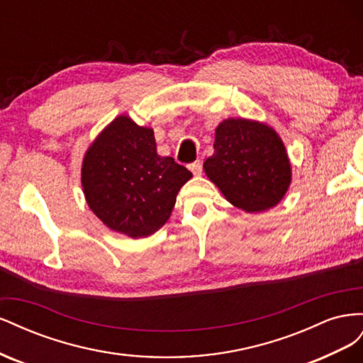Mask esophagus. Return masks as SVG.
Here are the masks:
<instances>
[{"mask_svg":"<svg viewBox=\"0 0 363 363\" xmlns=\"http://www.w3.org/2000/svg\"><path fill=\"white\" fill-rule=\"evenodd\" d=\"M189 169L192 171L194 175H201V172H203V162L201 160H196V162L191 163L189 164Z\"/></svg>","mask_w":363,"mask_h":363,"instance_id":"esophagus-1","label":"esophagus"}]
</instances>
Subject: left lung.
Returning <instances> with one entry per match:
<instances>
[{
    "label": "left lung",
    "instance_id": "left-lung-1",
    "mask_svg": "<svg viewBox=\"0 0 363 363\" xmlns=\"http://www.w3.org/2000/svg\"><path fill=\"white\" fill-rule=\"evenodd\" d=\"M213 148L204 171L230 203L250 213L279 204L292 172L276 130L259 121L230 118L216 127Z\"/></svg>",
    "mask_w": 363,
    "mask_h": 363
}]
</instances>
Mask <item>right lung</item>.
I'll use <instances>...</instances> for the list:
<instances>
[{
    "instance_id": "right-lung-1",
    "label": "right lung",
    "mask_w": 363,
    "mask_h": 363,
    "mask_svg": "<svg viewBox=\"0 0 363 363\" xmlns=\"http://www.w3.org/2000/svg\"><path fill=\"white\" fill-rule=\"evenodd\" d=\"M192 172L157 155L152 128L121 115L87 148L82 184L87 206L113 232L147 238L168 221Z\"/></svg>"
}]
</instances>
